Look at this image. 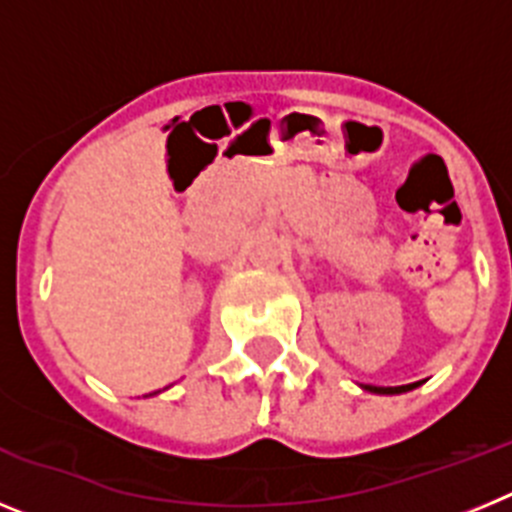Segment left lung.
<instances>
[{
  "label": "left lung",
  "mask_w": 512,
  "mask_h": 512,
  "mask_svg": "<svg viewBox=\"0 0 512 512\" xmlns=\"http://www.w3.org/2000/svg\"><path fill=\"white\" fill-rule=\"evenodd\" d=\"M418 384H423V382L402 384V387H372V384H361V390H366V392H374V395H400V392L415 390V387H418Z\"/></svg>",
  "instance_id": "left-lung-1"
}]
</instances>
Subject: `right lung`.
<instances>
[{
    "instance_id": "right-lung-1",
    "label": "right lung",
    "mask_w": 512,
    "mask_h": 512,
    "mask_svg": "<svg viewBox=\"0 0 512 512\" xmlns=\"http://www.w3.org/2000/svg\"><path fill=\"white\" fill-rule=\"evenodd\" d=\"M153 395H156V392H153Z\"/></svg>"
}]
</instances>
